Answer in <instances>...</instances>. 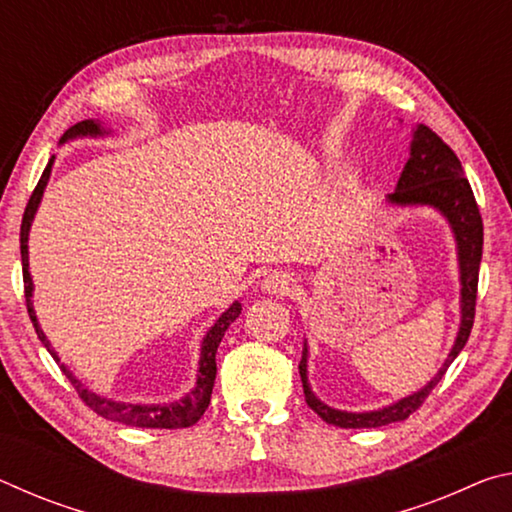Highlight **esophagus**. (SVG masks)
I'll list each match as a JSON object with an SVG mask.
<instances>
[{"label": "esophagus", "mask_w": 512, "mask_h": 512, "mask_svg": "<svg viewBox=\"0 0 512 512\" xmlns=\"http://www.w3.org/2000/svg\"><path fill=\"white\" fill-rule=\"evenodd\" d=\"M293 289H296V277L287 271H275L264 280V291L273 296H289Z\"/></svg>", "instance_id": "obj_1"}]
</instances>
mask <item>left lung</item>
Returning a JSON list of instances; mask_svg holds the SVG:
<instances>
[{
  "instance_id": "8db88e82",
  "label": "left lung",
  "mask_w": 512,
  "mask_h": 512,
  "mask_svg": "<svg viewBox=\"0 0 512 512\" xmlns=\"http://www.w3.org/2000/svg\"><path fill=\"white\" fill-rule=\"evenodd\" d=\"M388 203L393 205H429L445 216L452 225L456 248H458V268H461V327H458L454 348L445 359L443 368L433 377L427 386L420 388L404 400L391 406L366 413H348L332 409L318 400L311 393L307 379V343L302 350L300 359V377L302 388H305V402L309 409L318 413L327 424L341 429H375L384 424L406 420L413 411H418L422 402L427 400L429 393L452 366L458 352L465 348L470 339L474 325V307H476V287H479V264L483 253V221L479 205L474 201L472 187L467 183L461 160L456 153L440 140V137L429 131L427 126H418L413 131L411 142V158L406 160L404 171L393 194H388Z\"/></svg>"
}]
</instances>
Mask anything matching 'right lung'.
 I'll return each mask as SVG.
<instances>
[{
  "label": "right lung",
  "mask_w": 512,
  "mask_h": 512,
  "mask_svg": "<svg viewBox=\"0 0 512 512\" xmlns=\"http://www.w3.org/2000/svg\"><path fill=\"white\" fill-rule=\"evenodd\" d=\"M106 133L108 131L99 124V121L85 119V121H79V124H74L72 128H67L65 135L60 137V144L67 142V140H74V137H88V135L97 137V135H106ZM51 164H54V158L49 160L45 171H42L38 185H36V189H33V194H31L29 203H27V210H24L22 228H20V253H22V273H24V298H27L29 318H31L33 327H36V334H38V339L42 341V345H45V348L49 350V354L56 359V363H60L56 350L51 348V343L47 341L45 332H42L40 325H38L36 311H33V302H31L33 280H31V273H29V246H27L33 216H36L40 198H42V194H45V187H47V180H49V173H51ZM239 314H241V302H232L230 309H225L221 318L210 327V332L205 334L203 345H201V361H198L196 386H194L192 393H187L183 400H178V402H171V404L112 402V400H108V397H99L97 393L88 391V388H85L81 381L76 379L72 372H69L65 363H60V370H63V375L69 381H72L74 391L79 393L81 400L88 404L94 413L101 415V418L128 424V427H142V429H183V427H192V424L201 420V415L205 413L207 404H210L214 379H216V348H219L225 329L230 327V323H235Z\"/></svg>",
  "instance_id": "right-lung-1"
}]
</instances>
